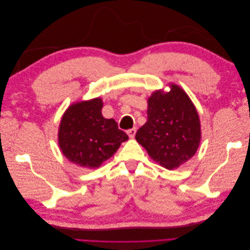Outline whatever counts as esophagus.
Wrapping results in <instances>:
<instances>
[{"label": "esophagus", "mask_w": 250, "mask_h": 250, "mask_svg": "<svg viewBox=\"0 0 250 250\" xmlns=\"http://www.w3.org/2000/svg\"><path fill=\"white\" fill-rule=\"evenodd\" d=\"M135 133H137V129H135V128H131V129L127 130V134L129 135V138H131V139H133V138H134Z\"/></svg>", "instance_id": "34e87169"}]
</instances>
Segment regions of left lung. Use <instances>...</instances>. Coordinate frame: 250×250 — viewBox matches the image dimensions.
Returning a JSON list of instances; mask_svg holds the SVG:
<instances>
[{"label": "left lung", "instance_id": "left-lung-1", "mask_svg": "<svg viewBox=\"0 0 250 250\" xmlns=\"http://www.w3.org/2000/svg\"><path fill=\"white\" fill-rule=\"evenodd\" d=\"M170 92L155 90L148 99V120L135 140L166 169H175L197 151L201 129L198 112L185 90L170 84Z\"/></svg>", "mask_w": 250, "mask_h": 250}]
</instances>
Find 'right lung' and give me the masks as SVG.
<instances>
[{
	"label": "right lung",
	"mask_w": 250,
	"mask_h": 250,
	"mask_svg": "<svg viewBox=\"0 0 250 250\" xmlns=\"http://www.w3.org/2000/svg\"><path fill=\"white\" fill-rule=\"evenodd\" d=\"M100 98L76 102L63 113L58 129L62 154L80 167L99 168L117 152L128 135L113 119L102 116Z\"/></svg>",
	"instance_id": "1"
}]
</instances>
